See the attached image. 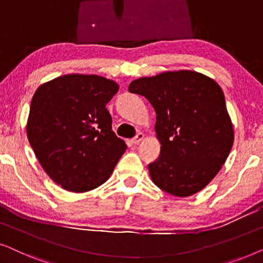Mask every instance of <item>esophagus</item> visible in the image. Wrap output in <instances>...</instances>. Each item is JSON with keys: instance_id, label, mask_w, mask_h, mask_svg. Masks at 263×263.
Listing matches in <instances>:
<instances>
[{"instance_id": "1", "label": "esophagus", "mask_w": 263, "mask_h": 263, "mask_svg": "<svg viewBox=\"0 0 263 263\" xmlns=\"http://www.w3.org/2000/svg\"><path fill=\"white\" fill-rule=\"evenodd\" d=\"M143 138H145V135L142 134V133H138V134L135 135V138H133L132 142L134 143V145H138V143H140L143 140Z\"/></svg>"}]
</instances>
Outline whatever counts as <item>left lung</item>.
<instances>
[{
  "label": "left lung",
  "instance_id": "left-lung-1",
  "mask_svg": "<svg viewBox=\"0 0 263 263\" xmlns=\"http://www.w3.org/2000/svg\"><path fill=\"white\" fill-rule=\"evenodd\" d=\"M129 92L143 96L156 111L160 154L148 164L157 186L186 197L215 177L233 145V129L220 86L192 70L140 78Z\"/></svg>",
  "mask_w": 263,
  "mask_h": 263
}]
</instances>
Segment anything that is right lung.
<instances>
[{
  "label": "right lung",
  "mask_w": 263,
  "mask_h": 263,
  "mask_svg": "<svg viewBox=\"0 0 263 263\" xmlns=\"http://www.w3.org/2000/svg\"><path fill=\"white\" fill-rule=\"evenodd\" d=\"M116 82L69 74L42 85L31 102L27 136L52 181L74 193L102 185L127 149L112 132L106 104Z\"/></svg>",
  "instance_id": "1"
}]
</instances>
